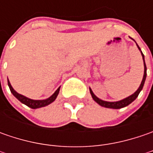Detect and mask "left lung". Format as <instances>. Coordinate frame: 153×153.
<instances>
[{
    "label": "left lung",
    "mask_w": 153,
    "mask_h": 153,
    "mask_svg": "<svg viewBox=\"0 0 153 153\" xmlns=\"http://www.w3.org/2000/svg\"><path fill=\"white\" fill-rule=\"evenodd\" d=\"M137 45V48H139V50L140 51V53H141V55H142V59H143V62H144V75H143V78H142V81H141V83H140V85L138 88V89L136 90V91L134 92L133 94L131 95H129L128 97L125 98V99H123V100H118V101H114V102H111V101H105V100H100V99H99V98L94 94V92L92 91V89L89 88V91H90V94H91L92 98H93V100L95 101L96 103H98L100 105H101L103 107H105V108H111V109H120V108H123V107H125L127 105H128L129 104H131V103L136 99V98L138 97L139 94L140 93V91L142 90V88H143V86H144L145 83V81H146V63H145V58H144V54L142 53V52L140 50V47L138 46V44L136 43Z\"/></svg>",
    "instance_id": "obj_1"
}]
</instances>
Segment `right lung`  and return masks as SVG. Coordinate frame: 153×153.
Instances as JSON below:
<instances>
[{"label":"right lung","instance_id":"right-lung-1","mask_svg":"<svg viewBox=\"0 0 153 153\" xmlns=\"http://www.w3.org/2000/svg\"><path fill=\"white\" fill-rule=\"evenodd\" d=\"M7 84H8L9 88H10V91H11V93L14 95L15 97L17 98L21 103L25 104V105H27V106H29V107H30V108L32 109H37L41 108V107H44L46 105H48L49 104L53 102L56 100L57 96H58V94H59V89H60V87H59V88L51 95L50 97L46 99V100H32V99L25 97V96H24V95H22V94H19V93H17V92L15 91L14 89H13V88L11 85V83H10V82H9L8 79H7Z\"/></svg>","mask_w":153,"mask_h":153}]
</instances>
